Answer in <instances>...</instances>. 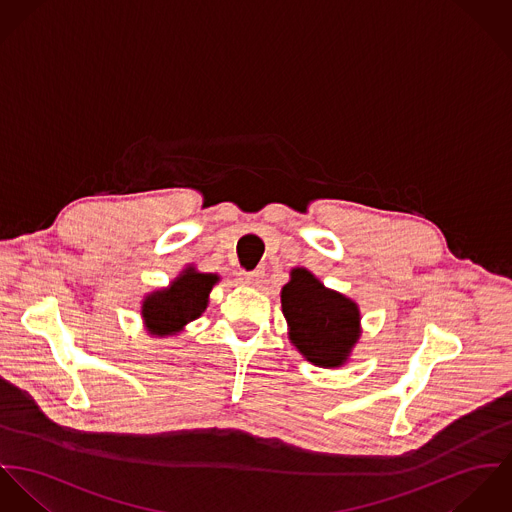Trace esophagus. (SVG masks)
I'll list each match as a JSON object with an SVG mask.
<instances>
[{"label": "esophagus", "instance_id": "obj_1", "mask_svg": "<svg viewBox=\"0 0 512 512\" xmlns=\"http://www.w3.org/2000/svg\"><path fill=\"white\" fill-rule=\"evenodd\" d=\"M239 279H241V283L257 284L263 279V271H261V269H255V271H241V273H239Z\"/></svg>", "mask_w": 512, "mask_h": 512}]
</instances>
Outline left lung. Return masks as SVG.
<instances>
[{
	"instance_id": "obj_1",
	"label": "left lung",
	"mask_w": 512,
	"mask_h": 512,
	"mask_svg": "<svg viewBox=\"0 0 512 512\" xmlns=\"http://www.w3.org/2000/svg\"><path fill=\"white\" fill-rule=\"evenodd\" d=\"M281 302L296 349L318 367H340L359 338L355 302L328 290L306 269L292 271Z\"/></svg>"
}]
</instances>
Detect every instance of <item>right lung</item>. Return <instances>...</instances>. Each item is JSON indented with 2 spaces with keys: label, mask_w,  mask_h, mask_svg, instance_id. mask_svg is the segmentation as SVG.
Listing matches in <instances>:
<instances>
[{
  "label": "right lung",
  "mask_w": 512,
  "mask_h": 512,
  "mask_svg": "<svg viewBox=\"0 0 512 512\" xmlns=\"http://www.w3.org/2000/svg\"><path fill=\"white\" fill-rule=\"evenodd\" d=\"M216 281V275L186 271L167 290L149 294L143 304V318L149 332L169 336L196 320L206 310L208 294Z\"/></svg>",
  "instance_id": "add662e5"
}]
</instances>
